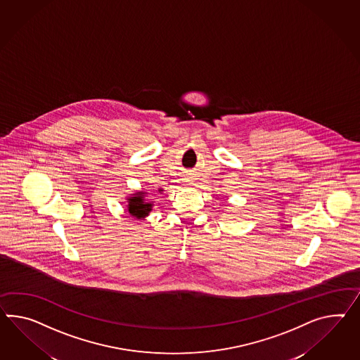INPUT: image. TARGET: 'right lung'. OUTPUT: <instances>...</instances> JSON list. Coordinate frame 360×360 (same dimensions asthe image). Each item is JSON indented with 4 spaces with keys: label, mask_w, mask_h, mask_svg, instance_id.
<instances>
[{
    "label": "right lung",
    "mask_w": 360,
    "mask_h": 360,
    "mask_svg": "<svg viewBox=\"0 0 360 360\" xmlns=\"http://www.w3.org/2000/svg\"><path fill=\"white\" fill-rule=\"evenodd\" d=\"M159 193L163 192L162 188L158 189ZM148 191H137L134 193L127 195V207H128V212L133 218L139 219V221H143L148 214L153 212L154 207V201H150L148 198Z\"/></svg>",
    "instance_id": "right-lung-1"
}]
</instances>
